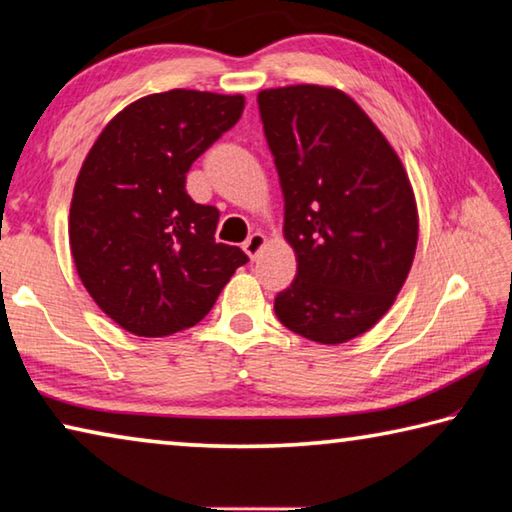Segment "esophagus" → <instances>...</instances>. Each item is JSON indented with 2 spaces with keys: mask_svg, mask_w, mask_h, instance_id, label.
Instances as JSON below:
<instances>
[{
  "mask_svg": "<svg viewBox=\"0 0 512 512\" xmlns=\"http://www.w3.org/2000/svg\"><path fill=\"white\" fill-rule=\"evenodd\" d=\"M265 242H267V238L263 236V233H261V231H256V233H251V236L245 240V245H242V249L247 251V256H249V258H256V256L261 254V251H263Z\"/></svg>",
  "mask_w": 512,
  "mask_h": 512,
  "instance_id": "1",
  "label": "esophagus"
}]
</instances>
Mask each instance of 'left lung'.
Instances as JSON below:
<instances>
[{
    "mask_svg": "<svg viewBox=\"0 0 512 512\" xmlns=\"http://www.w3.org/2000/svg\"><path fill=\"white\" fill-rule=\"evenodd\" d=\"M297 276L274 299L283 326L322 345L370 331L395 304L417 249V204L395 149L329 86L258 92Z\"/></svg>",
    "mask_w": 512,
    "mask_h": 512,
    "instance_id": "left-lung-1",
    "label": "left lung"
}]
</instances>
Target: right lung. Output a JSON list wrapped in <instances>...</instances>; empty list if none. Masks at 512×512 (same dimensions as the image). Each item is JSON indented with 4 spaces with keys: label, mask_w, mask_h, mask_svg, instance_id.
Returning <instances> with one entry per match:
<instances>
[{
    "label": "right lung",
    "mask_w": 512,
    "mask_h": 512,
    "mask_svg": "<svg viewBox=\"0 0 512 512\" xmlns=\"http://www.w3.org/2000/svg\"><path fill=\"white\" fill-rule=\"evenodd\" d=\"M242 108V95H147L106 124L81 165L70 206L74 265L95 304L133 335L195 326L249 261L215 242L220 211L186 192L190 165Z\"/></svg>",
    "instance_id": "add662e5"
}]
</instances>
